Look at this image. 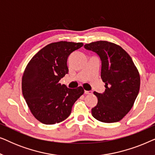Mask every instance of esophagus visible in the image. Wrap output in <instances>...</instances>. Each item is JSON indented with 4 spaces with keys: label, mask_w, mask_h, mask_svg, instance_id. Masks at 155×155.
I'll return each instance as SVG.
<instances>
[{
    "label": "esophagus",
    "mask_w": 155,
    "mask_h": 155,
    "mask_svg": "<svg viewBox=\"0 0 155 155\" xmlns=\"http://www.w3.org/2000/svg\"><path fill=\"white\" fill-rule=\"evenodd\" d=\"M84 94H92V91H84Z\"/></svg>",
    "instance_id": "esophagus-1"
}]
</instances>
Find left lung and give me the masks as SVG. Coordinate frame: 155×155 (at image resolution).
I'll list each match as a JSON object with an SVG mask.
<instances>
[{
  "instance_id": "obj_1",
  "label": "left lung",
  "mask_w": 155,
  "mask_h": 155,
  "mask_svg": "<svg viewBox=\"0 0 155 155\" xmlns=\"http://www.w3.org/2000/svg\"><path fill=\"white\" fill-rule=\"evenodd\" d=\"M84 47L99 56L101 78L105 82L102 94L94 92L98 102L92 109V116L104 123L119 121L130 111L139 93L138 71L128 53L115 44L98 41Z\"/></svg>"
}]
</instances>
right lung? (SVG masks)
<instances>
[{"instance_id": "1", "label": "right lung", "mask_w": 155, "mask_h": 155, "mask_svg": "<svg viewBox=\"0 0 155 155\" xmlns=\"http://www.w3.org/2000/svg\"><path fill=\"white\" fill-rule=\"evenodd\" d=\"M82 43L58 41L48 44L31 59L23 73V97L31 114L44 124L62 122L83 94L82 87L76 89L61 85L59 81L68 73L67 60Z\"/></svg>"}]
</instances>
